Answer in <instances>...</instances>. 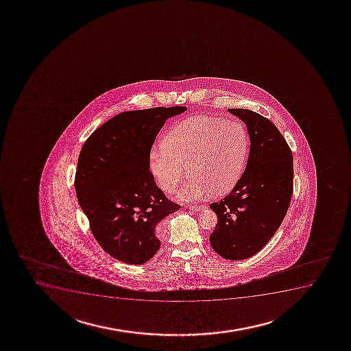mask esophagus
<instances>
[{"label":"esophagus","mask_w":351,"mask_h":351,"mask_svg":"<svg viewBox=\"0 0 351 351\" xmlns=\"http://www.w3.org/2000/svg\"><path fill=\"white\" fill-rule=\"evenodd\" d=\"M206 208V206H203V204H199V206H189L190 210L194 211H201L203 210Z\"/></svg>","instance_id":"34e87169"}]
</instances>
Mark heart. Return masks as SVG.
<instances>
[{
	"mask_svg": "<svg viewBox=\"0 0 351 351\" xmlns=\"http://www.w3.org/2000/svg\"><path fill=\"white\" fill-rule=\"evenodd\" d=\"M249 145V134L241 122L194 117L171 129L163 143L152 149L150 168L162 189L173 193L188 165L190 178L180 191L182 199L227 194L243 173Z\"/></svg>",
	"mask_w": 351,
	"mask_h": 351,
	"instance_id": "1",
	"label": "heart"
}]
</instances>
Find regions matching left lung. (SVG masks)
<instances>
[{
  "instance_id": "left-lung-1",
  "label": "left lung",
  "mask_w": 351,
  "mask_h": 351,
  "mask_svg": "<svg viewBox=\"0 0 351 351\" xmlns=\"http://www.w3.org/2000/svg\"><path fill=\"white\" fill-rule=\"evenodd\" d=\"M247 125L250 150L236 186L211 203L217 224L211 247L226 260H245L268 243L287 215L293 189V153L276 125L257 112L232 108Z\"/></svg>"
}]
</instances>
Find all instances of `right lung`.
Returning <instances> with one entry per match:
<instances>
[{"label":"right lung","mask_w":351,"mask_h":351,"mask_svg":"<svg viewBox=\"0 0 351 351\" xmlns=\"http://www.w3.org/2000/svg\"><path fill=\"white\" fill-rule=\"evenodd\" d=\"M186 107L123 112L84 142L75 173L80 206L104 252L143 264L160 249L162 221L181 206L165 196L149 170L150 150L165 120Z\"/></svg>","instance_id":"add662e5"}]
</instances>
